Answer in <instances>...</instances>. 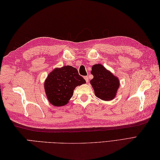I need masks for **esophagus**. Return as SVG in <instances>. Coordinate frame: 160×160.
<instances>
[{"instance_id": "obj_1", "label": "esophagus", "mask_w": 160, "mask_h": 160, "mask_svg": "<svg viewBox=\"0 0 160 160\" xmlns=\"http://www.w3.org/2000/svg\"><path fill=\"white\" fill-rule=\"evenodd\" d=\"M84 79H85L87 83H88V82H89V77L88 76H85V77H84Z\"/></svg>"}]
</instances>
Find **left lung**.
Listing matches in <instances>:
<instances>
[{"label":"left lung","instance_id":"left-lung-1","mask_svg":"<svg viewBox=\"0 0 160 160\" xmlns=\"http://www.w3.org/2000/svg\"><path fill=\"white\" fill-rule=\"evenodd\" d=\"M91 73L93 78L90 83L97 98L106 101L113 100L120 86L118 77L99 63L92 66Z\"/></svg>","mask_w":160,"mask_h":160}]
</instances>
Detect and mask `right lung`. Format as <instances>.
I'll return each mask as SVG.
<instances>
[{
	"instance_id": "1",
	"label": "right lung",
	"mask_w": 160,
	"mask_h": 160,
	"mask_svg": "<svg viewBox=\"0 0 160 160\" xmlns=\"http://www.w3.org/2000/svg\"><path fill=\"white\" fill-rule=\"evenodd\" d=\"M86 83L75 67L65 65L55 68L47 75L44 89L49 103L55 107H61L69 103L76 87Z\"/></svg>"
}]
</instances>
